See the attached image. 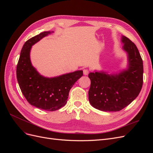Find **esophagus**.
<instances>
[{"instance_id": "obj_1", "label": "esophagus", "mask_w": 153, "mask_h": 153, "mask_svg": "<svg viewBox=\"0 0 153 153\" xmlns=\"http://www.w3.org/2000/svg\"><path fill=\"white\" fill-rule=\"evenodd\" d=\"M83 72H84V75H87L88 74H89V70L87 69H84V71H83Z\"/></svg>"}]
</instances>
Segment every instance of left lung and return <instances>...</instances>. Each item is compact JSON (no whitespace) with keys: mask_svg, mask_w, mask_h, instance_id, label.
<instances>
[{"mask_svg":"<svg viewBox=\"0 0 153 153\" xmlns=\"http://www.w3.org/2000/svg\"><path fill=\"white\" fill-rule=\"evenodd\" d=\"M122 49L127 54L128 65L118 73L95 71L89 74V100L94 108L117 112L130 104L139 94L143 84V62L136 45L121 36Z\"/></svg>","mask_w":153,"mask_h":153,"instance_id":"obj_1","label":"left lung"}]
</instances>
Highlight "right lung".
I'll return each instance as SVG.
<instances>
[{
	"label": "right lung",
	"instance_id": "obj_1",
	"mask_svg": "<svg viewBox=\"0 0 153 153\" xmlns=\"http://www.w3.org/2000/svg\"><path fill=\"white\" fill-rule=\"evenodd\" d=\"M53 32H41L27 40L23 46L16 67L18 83L27 101L36 108L47 111L57 110L65 105L69 91L83 75V71L78 70L46 77L32 66L30 57L32 46Z\"/></svg>",
	"mask_w": 153,
	"mask_h": 153
}]
</instances>
